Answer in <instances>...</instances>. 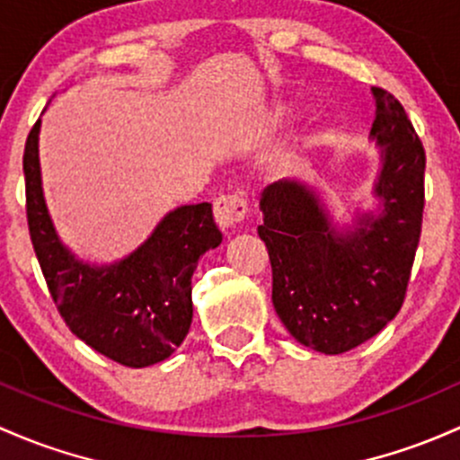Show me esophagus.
Masks as SVG:
<instances>
[{"label":"esophagus","mask_w":460,"mask_h":460,"mask_svg":"<svg viewBox=\"0 0 460 460\" xmlns=\"http://www.w3.org/2000/svg\"><path fill=\"white\" fill-rule=\"evenodd\" d=\"M246 211H249V207H246V200L240 193H226V196H220L214 202V216L222 231H229L235 225H240L244 220Z\"/></svg>","instance_id":"obj_1"}]
</instances>
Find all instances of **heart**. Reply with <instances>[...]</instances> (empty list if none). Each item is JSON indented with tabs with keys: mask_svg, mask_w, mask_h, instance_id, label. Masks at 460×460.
I'll return each mask as SVG.
<instances>
[{
	"mask_svg": "<svg viewBox=\"0 0 460 460\" xmlns=\"http://www.w3.org/2000/svg\"><path fill=\"white\" fill-rule=\"evenodd\" d=\"M302 114V105H297L295 101H278V103L270 108V112L267 116L270 128H284V125L293 123L295 119H299Z\"/></svg>",
	"mask_w": 460,
	"mask_h": 460,
	"instance_id": "obj_1",
	"label": "heart"
}]
</instances>
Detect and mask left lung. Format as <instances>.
<instances>
[{
  "label": "left lung",
  "instance_id": "8db88e82",
  "mask_svg": "<svg viewBox=\"0 0 460 460\" xmlns=\"http://www.w3.org/2000/svg\"><path fill=\"white\" fill-rule=\"evenodd\" d=\"M376 209L335 225L306 182L278 181L260 200L273 306L302 346L341 355L375 337L403 304L423 220V145L390 92L372 88Z\"/></svg>",
  "mask_w": 460,
  "mask_h": 460
}]
</instances>
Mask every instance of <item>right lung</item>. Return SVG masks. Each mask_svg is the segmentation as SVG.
Instances as JSON below:
<instances>
[{
    "mask_svg": "<svg viewBox=\"0 0 460 460\" xmlns=\"http://www.w3.org/2000/svg\"><path fill=\"white\" fill-rule=\"evenodd\" d=\"M39 129L41 119L23 149L28 229L61 317L81 341L116 364L145 368L165 361L190 332L198 260L222 243L211 205L176 207L138 249L112 264L79 260L61 243L48 214Z\"/></svg>",
    "mask_w": 460,
    "mask_h": 460,
    "instance_id": "1",
    "label": "right lung"
}]
</instances>
